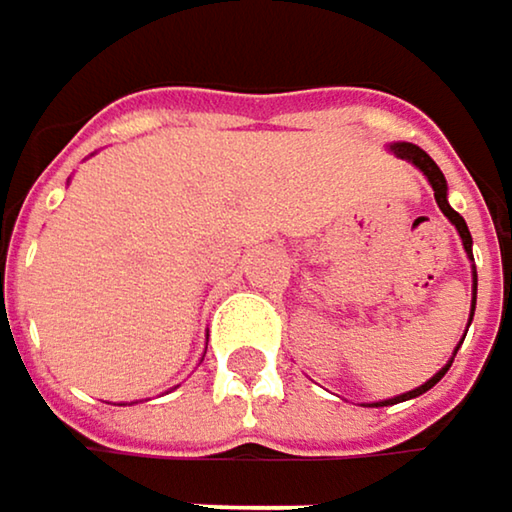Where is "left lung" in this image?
<instances>
[{"mask_svg": "<svg viewBox=\"0 0 512 512\" xmlns=\"http://www.w3.org/2000/svg\"><path fill=\"white\" fill-rule=\"evenodd\" d=\"M391 151L400 156V159H409V162H415V165H418V168H421V171L427 174V180L433 183V195H436V204H439V210H442V213H445V216H448V219H451V222L457 225V231H460V237H462V246H465V252L471 255V234H468V225H465V219H462L460 213H457V210H454V207L448 204V183H445V174L439 171V165H436V162H433L430 156L424 154V151H421L418 145H406V142H403V145H391ZM474 302H477V275H474V299H471V317H474ZM468 323H471V320H468ZM448 367H451V364H448ZM448 367H442V370H439V373H436L433 379H427V382H424L421 388H415V391H409V394H400V397H394V400H385L382 406H391V403H400V400H412V397H418V394L430 391V388H433V385H436V382H439V379H442V376L448 373Z\"/></svg>", "mask_w": 512, "mask_h": 512, "instance_id": "1", "label": "left lung"}]
</instances>
